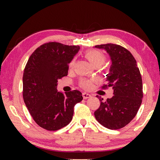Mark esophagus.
<instances>
[{"label":"esophagus","mask_w":160,"mask_h":160,"mask_svg":"<svg viewBox=\"0 0 160 160\" xmlns=\"http://www.w3.org/2000/svg\"><path fill=\"white\" fill-rule=\"evenodd\" d=\"M82 97H83L84 99H88V98H90V97H91V95H90V94H88V93L83 92L82 93Z\"/></svg>","instance_id":"34e87169"}]
</instances>
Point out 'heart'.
Instances as JSON below:
<instances>
[{"label": "heart", "mask_w": 160, "mask_h": 160, "mask_svg": "<svg viewBox=\"0 0 160 160\" xmlns=\"http://www.w3.org/2000/svg\"><path fill=\"white\" fill-rule=\"evenodd\" d=\"M85 58L88 59L89 62L94 66H102L106 60V56L102 51L97 49H91L87 51L85 53ZM74 65V60L70 61L69 64L70 68H72ZM94 81L91 79H82L80 81V86L85 90H90L92 88Z\"/></svg>", "instance_id": "b5f03b06"}]
</instances>
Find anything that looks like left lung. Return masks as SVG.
I'll return each instance as SVG.
<instances>
[{
  "mask_svg": "<svg viewBox=\"0 0 160 160\" xmlns=\"http://www.w3.org/2000/svg\"><path fill=\"white\" fill-rule=\"evenodd\" d=\"M95 47L106 50L112 59L107 85H103L102 89L112 88L113 96L105 101L97 96L100 106L94 112V116L103 126L112 130L120 129L134 118L141 105V74L133 56L126 48L111 43Z\"/></svg>",
  "mask_w": 160,
  "mask_h": 160,
  "instance_id": "8db88e82",
  "label": "left lung"
}]
</instances>
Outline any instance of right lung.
<instances>
[{
    "instance_id": "add662e5",
    "label": "right lung",
    "mask_w": 160,
    "mask_h": 160,
    "mask_svg": "<svg viewBox=\"0 0 160 160\" xmlns=\"http://www.w3.org/2000/svg\"><path fill=\"white\" fill-rule=\"evenodd\" d=\"M79 46L47 42L32 53L23 73L22 96L34 121L47 131H57L72 118L74 107L82 100V93L63 94L56 89L58 80L67 76L68 63Z\"/></svg>"
}]
</instances>
